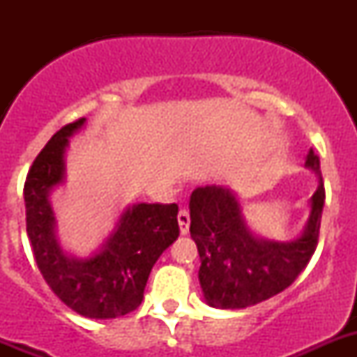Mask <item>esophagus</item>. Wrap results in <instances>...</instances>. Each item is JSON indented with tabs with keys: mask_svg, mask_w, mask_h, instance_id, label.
<instances>
[{
	"mask_svg": "<svg viewBox=\"0 0 357 357\" xmlns=\"http://www.w3.org/2000/svg\"><path fill=\"white\" fill-rule=\"evenodd\" d=\"M178 222H179V231L181 235H188L190 231V212L186 208H181L178 214Z\"/></svg>",
	"mask_w": 357,
	"mask_h": 357,
	"instance_id": "esophagus-1",
	"label": "esophagus"
}]
</instances>
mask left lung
Returning a JSON list of instances; mask_svg holds the SVG:
<instances>
[{"label":"left lung","mask_w":357,"mask_h":357,"mask_svg":"<svg viewBox=\"0 0 357 357\" xmlns=\"http://www.w3.org/2000/svg\"><path fill=\"white\" fill-rule=\"evenodd\" d=\"M305 167L318 174L311 212L301 236L271 242L247 226L235 192L199 186L190 197V233L200 254L199 280L204 298L219 309H243L275 297L297 280L314 254L325 205L319 157L309 150Z\"/></svg>","instance_id":"left-lung-1"}]
</instances>
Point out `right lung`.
Wrapping results in <instances>:
<instances>
[{
	"label": "right lung",
	"mask_w": 357,
	"mask_h": 357,
	"mask_svg": "<svg viewBox=\"0 0 357 357\" xmlns=\"http://www.w3.org/2000/svg\"><path fill=\"white\" fill-rule=\"evenodd\" d=\"M84 122L82 117L63 126L32 162L24 186L25 222L36 264L53 294L84 318L110 319L142 304L153 264L179 236L178 205H131L98 252L86 259L63 252L50 193L66 179L68 138Z\"/></svg>",
	"instance_id": "right-lung-1"
}]
</instances>
